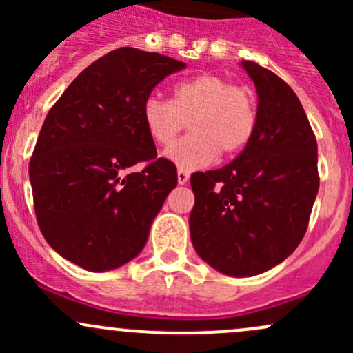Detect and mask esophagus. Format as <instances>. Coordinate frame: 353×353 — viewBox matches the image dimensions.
<instances>
[{
	"instance_id": "34e87169",
	"label": "esophagus",
	"mask_w": 353,
	"mask_h": 353,
	"mask_svg": "<svg viewBox=\"0 0 353 353\" xmlns=\"http://www.w3.org/2000/svg\"><path fill=\"white\" fill-rule=\"evenodd\" d=\"M188 181H190V172H186V170H183V169L177 170V183H179L181 186H184Z\"/></svg>"
}]
</instances>
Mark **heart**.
I'll list each match as a JSON object with an SVG mask.
<instances>
[{"label": "heart", "mask_w": 353, "mask_h": 353, "mask_svg": "<svg viewBox=\"0 0 353 353\" xmlns=\"http://www.w3.org/2000/svg\"><path fill=\"white\" fill-rule=\"evenodd\" d=\"M256 121L254 95L219 74L181 81L172 101L150 95L143 104L145 128L157 145H169L184 127L192 128L188 137L163 152L183 170L208 165L219 152L229 157L243 150L254 134Z\"/></svg>", "instance_id": "heart-1"}]
</instances>
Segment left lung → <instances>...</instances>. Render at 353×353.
Here are the masks:
<instances>
[{
  "mask_svg": "<svg viewBox=\"0 0 353 353\" xmlns=\"http://www.w3.org/2000/svg\"><path fill=\"white\" fill-rule=\"evenodd\" d=\"M258 94L249 143L225 167L191 176V243L229 276L272 270L301 244L319 190L318 143L290 87L266 68L241 61Z\"/></svg>",
  "mask_w": 353,
  "mask_h": 353,
  "instance_id": "1",
  "label": "left lung"
}]
</instances>
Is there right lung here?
Instances as JSON below:
<instances>
[{
  "mask_svg": "<svg viewBox=\"0 0 353 353\" xmlns=\"http://www.w3.org/2000/svg\"><path fill=\"white\" fill-rule=\"evenodd\" d=\"M184 68L159 52L116 49L85 68L49 110L28 176L42 236L68 261L109 272L145 248L177 172L157 159L143 104ZM141 161L143 171L127 172Z\"/></svg>",
  "mask_w": 353,
  "mask_h": 353,
  "instance_id": "right-lung-1",
  "label": "right lung"
}]
</instances>
